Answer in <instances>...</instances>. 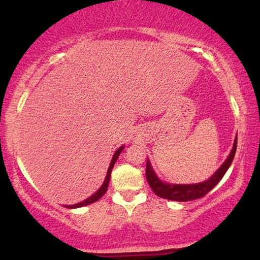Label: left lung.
I'll list each match as a JSON object with an SVG mask.
<instances>
[{
    "instance_id": "obj_1",
    "label": "left lung",
    "mask_w": 260,
    "mask_h": 260,
    "mask_svg": "<svg viewBox=\"0 0 260 260\" xmlns=\"http://www.w3.org/2000/svg\"><path fill=\"white\" fill-rule=\"evenodd\" d=\"M237 142L238 138L236 137L233 143V148L231 150L229 157L223 165L216 170L211 179L201 183H195V184H169L162 182L161 180L156 176V174L152 170L150 162L147 161V168H145V176H147L148 183L152 191L157 195V197L162 199H168V200L173 201H190L195 200V199H200L205 197L208 191H211L216 184L219 183V181L222 179L227 169L230 168L231 163H232L234 155H236L237 150Z\"/></svg>"
}]
</instances>
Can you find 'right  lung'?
<instances>
[{"label": "right lung", "mask_w": 260, "mask_h": 260, "mask_svg": "<svg viewBox=\"0 0 260 260\" xmlns=\"http://www.w3.org/2000/svg\"><path fill=\"white\" fill-rule=\"evenodd\" d=\"M124 149V145L123 147H120L118 150H117L115 152V155H113V157L111 159V163H110V167H109V170H108V174H106V177H105V181L104 183H103V186L99 188V189L95 191V193L93 195H91L90 198L86 199V200H84L83 202H79V204L77 205H70V206H66L67 208H78V207H83V206H87V205H91L93 204V202L98 201L99 199H101L103 195H104L106 193V190H108V187H109V182H110V176H111V172H112V168L113 166H115V163L117 161V158H118V156L120 152H122V150Z\"/></svg>", "instance_id": "right-lung-1"}]
</instances>
